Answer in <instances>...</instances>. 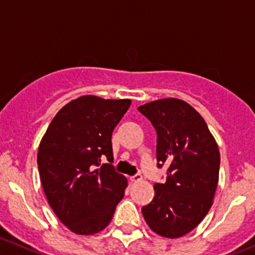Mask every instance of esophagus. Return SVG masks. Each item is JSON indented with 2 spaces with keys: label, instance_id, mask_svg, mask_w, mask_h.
I'll list each match as a JSON object with an SVG mask.
<instances>
[{
  "label": "esophagus",
  "instance_id": "esophagus-1",
  "mask_svg": "<svg viewBox=\"0 0 255 255\" xmlns=\"http://www.w3.org/2000/svg\"><path fill=\"white\" fill-rule=\"evenodd\" d=\"M141 180H142V175H141V173H135L134 176H132V177H130V181H132V182L141 181Z\"/></svg>",
  "mask_w": 255,
  "mask_h": 255
}]
</instances>
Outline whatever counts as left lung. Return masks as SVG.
Wrapping results in <instances>:
<instances>
[{
	"mask_svg": "<svg viewBox=\"0 0 255 255\" xmlns=\"http://www.w3.org/2000/svg\"><path fill=\"white\" fill-rule=\"evenodd\" d=\"M157 132L158 167L168 166L165 184H154V197L142 208L152 232L184 237L203 221L214 203L220 152L199 112L177 98L138 107Z\"/></svg>",
	"mask_w": 255,
	"mask_h": 255,
	"instance_id": "1",
	"label": "left lung"
}]
</instances>
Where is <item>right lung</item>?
Instances as JSON below:
<instances>
[{
    "label": "right lung",
    "mask_w": 255,
    "mask_h": 255,
    "mask_svg": "<svg viewBox=\"0 0 255 255\" xmlns=\"http://www.w3.org/2000/svg\"><path fill=\"white\" fill-rule=\"evenodd\" d=\"M130 99L82 95L56 113L37 151L40 180L50 208L75 234L106 229L123 199L127 178L113 165L112 133Z\"/></svg>",
    "instance_id": "1"
}]
</instances>
